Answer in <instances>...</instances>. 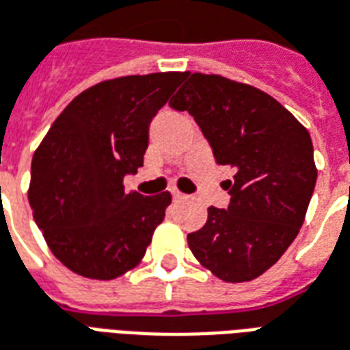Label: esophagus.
I'll return each instance as SVG.
<instances>
[{"label": "esophagus", "instance_id": "34e87169", "mask_svg": "<svg viewBox=\"0 0 350 350\" xmlns=\"http://www.w3.org/2000/svg\"><path fill=\"white\" fill-rule=\"evenodd\" d=\"M171 196H173V200L175 202H183V200H187V196L179 192V190H171Z\"/></svg>", "mask_w": 350, "mask_h": 350}]
</instances>
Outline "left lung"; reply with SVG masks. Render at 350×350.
Masks as SVG:
<instances>
[{
    "instance_id": "left-lung-1",
    "label": "left lung",
    "mask_w": 350,
    "mask_h": 350,
    "mask_svg": "<svg viewBox=\"0 0 350 350\" xmlns=\"http://www.w3.org/2000/svg\"><path fill=\"white\" fill-rule=\"evenodd\" d=\"M170 105L202 128L226 180L228 209L209 207L188 234L196 260L224 282L252 281L296 239L317 183L309 131L266 92L220 75L187 73Z\"/></svg>"
}]
</instances>
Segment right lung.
<instances>
[{
  "mask_svg": "<svg viewBox=\"0 0 350 350\" xmlns=\"http://www.w3.org/2000/svg\"><path fill=\"white\" fill-rule=\"evenodd\" d=\"M187 73L109 79L81 92L31 160L28 200L52 254L73 273L111 281L139 264L170 192H126L148 147V124Z\"/></svg>",
  "mask_w": 350,
  "mask_h": 350,
  "instance_id": "add662e5",
  "label": "right lung"
}]
</instances>
